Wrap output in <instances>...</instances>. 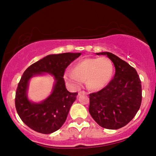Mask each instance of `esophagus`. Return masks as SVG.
I'll return each instance as SVG.
<instances>
[{
	"label": "esophagus",
	"instance_id": "obj_1",
	"mask_svg": "<svg viewBox=\"0 0 156 156\" xmlns=\"http://www.w3.org/2000/svg\"><path fill=\"white\" fill-rule=\"evenodd\" d=\"M78 94H79V95H81V94H87V93L85 92L84 91H79Z\"/></svg>",
	"mask_w": 156,
	"mask_h": 156
}]
</instances>
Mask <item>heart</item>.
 Instances as JSON below:
<instances>
[{
  "mask_svg": "<svg viewBox=\"0 0 156 156\" xmlns=\"http://www.w3.org/2000/svg\"><path fill=\"white\" fill-rule=\"evenodd\" d=\"M114 73V65L107 57L85 58L74 65L73 71L65 72V78L75 87L86 80L91 90H100L109 83Z\"/></svg>",
  "mask_w": 156,
  "mask_h": 156,
  "instance_id": "heart-1",
  "label": "heart"
}]
</instances>
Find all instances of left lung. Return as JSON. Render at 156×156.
Listing matches in <instances>:
<instances>
[{
    "mask_svg": "<svg viewBox=\"0 0 156 156\" xmlns=\"http://www.w3.org/2000/svg\"><path fill=\"white\" fill-rule=\"evenodd\" d=\"M97 55H107L116 72L107 86L89 94V114L100 126L119 129L128 124L140 108L141 82L136 70L116 55L108 52Z\"/></svg>",
    "mask_w": 156,
    "mask_h": 156,
    "instance_id": "obj_1",
    "label": "left lung"
}]
</instances>
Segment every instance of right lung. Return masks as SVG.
Here are the masks:
<instances>
[{"label": "right lung", "instance_id": "1", "mask_svg": "<svg viewBox=\"0 0 156 156\" xmlns=\"http://www.w3.org/2000/svg\"><path fill=\"white\" fill-rule=\"evenodd\" d=\"M80 52L49 55L31 65L23 73L16 93V108L23 122L34 131L50 134L61 128L67 119L70 107L78 93L67 91L64 80L65 70ZM50 73L54 76L55 84L51 95L40 103L27 98L29 80L33 76Z\"/></svg>", "mask_w": 156, "mask_h": 156}]
</instances>
